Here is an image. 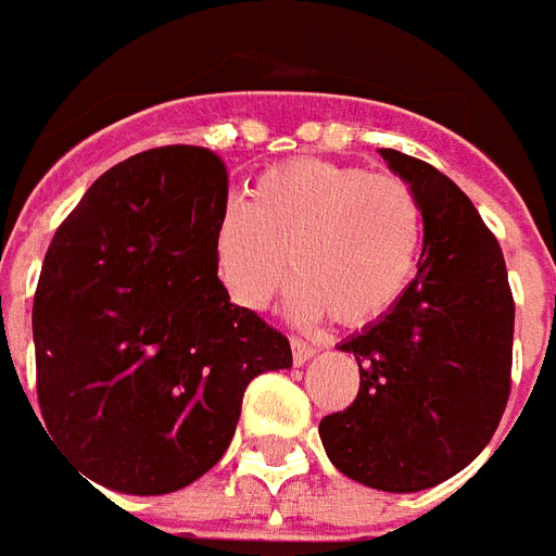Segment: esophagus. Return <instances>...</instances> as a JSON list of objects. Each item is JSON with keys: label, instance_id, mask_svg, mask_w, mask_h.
<instances>
[{"label": "esophagus", "instance_id": "obj_1", "mask_svg": "<svg viewBox=\"0 0 556 556\" xmlns=\"http://www.w3.org/2000/svg\"><path fill=\"white\" fill-rule=\"evenodd\" d=\"M290 344H292V362H295V364H304V362H309V358H313V355H315V350L309 348V344H306V341H301V339H292Z\"/></svg>", "mask_w": 556, "mask_h": 556}]
</instances>
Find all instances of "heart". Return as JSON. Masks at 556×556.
Segmentation results:
<instances>
[{
	"mask_svg": "<svg viewBox=\"0 0 556 556\" xmlns=\"http://www.w3.org/2000/svg\"><path fill=\"white\" fill-rule=\"evenodd\" d=\"M421 250V201L396 175L324 160L266 168L250 203L224 208L215 264L229 299L264 309L290 261L292 309L364 327L388 313L413 278Z\"/></svg>",
	"mask_w": 556,
	"mask_h": 556,
	"instance_id": "1",
	"label": "heart"
}]
</instances>
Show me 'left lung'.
Returning <instances> with one entry per match:
<instances>
[{"instance_id": "left-lung-1", "label": "left lung", "mask_w": 556, "mask_h": 556, "mask_svg": "<svg viewBox=\"0 0 556 556\" xmlns=\"http://www.w3.org/2000/svg\"><path fill=\"white\" fill-rule=\"evenodd\" d=\"M381 157L419 194V269L388 315L341 344L362 384L318 433L344 477L410 494L459 473L494 437L510 393L514 295L500 241L468 194L425 160L396 149Z\"/></svg>"}]
</instances>
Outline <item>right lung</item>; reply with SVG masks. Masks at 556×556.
Instances as JSON below:
<instances>
[{
  "label": "right lung",
  "mask_w": 556,
  "mask_h": 556,
  "mask_svg": "<svg viewBox=\"0 0 556 556\" xmlns=\"http://www.w3.org/2000/svg\"><path fill=\"white\" fill-rule=\"evenodd\" d=\"M224 160L163 146L97 177L60 224L34 295L42 425L119 494H172L235 437L243 390L292 364L287 336L217 278Z\"/></svg>",
  "instance_id": "right-lung-1"
}]
</instances>
